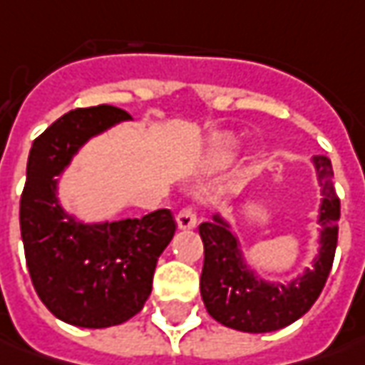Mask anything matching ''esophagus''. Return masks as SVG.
Segmentation results:
<instances>
[{
    "mask_svg": "<svg viewBox=\"0 0 365 365\" xmlns=\"http://www.w3.org/2000/svg\"><path fill=\"white\" fill-rule=\"evenodd\" d=\"M195 224H197V216H195L194 207H182L180 214H178V226L182 230H190V228H194Z\"/></svg>",
    "mask_w": 365,
    "mask_h": 365,
    "instance_id": "34e87169",
    "label": "esophagus"
}]
</instances>
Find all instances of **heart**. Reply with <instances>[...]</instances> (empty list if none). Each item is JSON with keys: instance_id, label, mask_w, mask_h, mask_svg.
I'll return each mask as SVG.
<instances>
[{"instance_id": "heart-1", "label": "heart", "mask_w": 365, "mask_h": 365, "mask_svg": "<svg viewBox=\"0 0 365 365\" xmlns=\"http://www.w3.org/2000/svg\"><path fill=\"white\" fill-rule=\"evenodd\" d=\"M234 153H236V141H234V137H230V135H220V137H216L212 141L207 159L214 165H222V163H228L234 158Z\"/></svg>"}]
</instances>
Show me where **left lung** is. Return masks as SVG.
I'll list each match as a JSON object with an SVG mask.
<instances>
[{
    "label": "left lung",
    "mask_w": 365,
    "mask_h": 365,
    "mask_svg": "<svg viewBox=\"0 0 365 365\" xmlns=\"http://www.w3.org/2000/svg\"><path fill=\"white\" fill-rule=\"evenodd\" d=\"M313 161L323 187L319 258L313 264L315 269L307 270L289 287L258 281L257 274L246 269L238 240L220 216L200 224L204 242L200 293L207 313L222 325L246 333L277 331L303 317L321 295L337 246L339 197L335 194L329 158L315 155Z\"/></svg>",
    "instance_id": "8db88e82"
}]
</instances>
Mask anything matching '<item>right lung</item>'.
<instances>
[{"label": "right lung", "instance_id": "add662e5", "mask_svg": "<svg viewBox=\"0 0 365 365\" xmlns=\"http://www.w3.org/2000/svg\"><path fill=\"white\" fill-rule=\"evenodd\" d=\"M125 119L131 115L110 105L74 108L34 141L28 158L19 200L26 264L48 311L76 327L101 329L137 315L178 226L170 210L84 226L58 204L54 178L86 139Z\"/></svg>", "mask_w": 365, "mask_h": 365}]
</instances>
